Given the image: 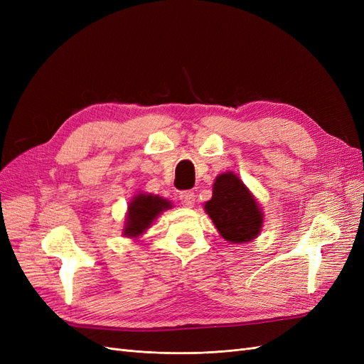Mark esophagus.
Returning <instances> with one entry per match:
<instances>
[{
	"mask_svg": "<svg viewBox=\"0 0 364 364\" xmlns=\"http://www.w3.org/2000/svg\"><path fill=\"white\" fill-rule=\"evenodd\" d=\"M179 199H181V203H182L183 206L191 208V206L194 205V202H196V194H194V191H191V190H185V191H182V193L179 194Z\"/></svg>",
	"mask_w": 364,
	"mask_h": 364,
	"instance_id": "1",
	"label": "esophagus"
}]
</instances>
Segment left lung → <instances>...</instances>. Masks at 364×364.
<instances>
[{"label":"left lung","mask_w":364,"mask_h":364,"mask_svg":"<svg viewBox=\"0 0 364 364\" xmlns=\"http://www.w3.org/2000/svg\"><path fill=\"white\" fill-rule=\"evenodd\" d=\"M220 235L229 243H245L255 238L262 214L245 183L232 173L220 174L214 182L213 199L205 205Z\"/></svg>","instance_id":"1"}]
</instances>
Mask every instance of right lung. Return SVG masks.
Listing matches in <instances>:
<instances>
[{"label": "right lung", "mask_w": 364, "mask_h": 364, "mask_svg": "<svg viewBox=\"0 0 364 364\" xmlns=\"http://www.w3.org/2000/svg\"><path fill=\"white\" fill-rule=\"evenodd\" d=\"M171 208L170 202L151 194H138L129 205L124 235L138 237L151 225L164 209Z\"/></svg>", "instance_id": "right-lung-1"}]
</instances>
